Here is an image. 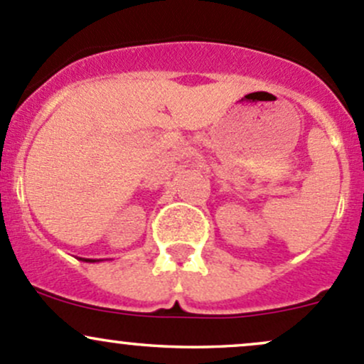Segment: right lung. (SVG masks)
Segmentation results:
<instances>
[{
	"label": "right lung",
	"instance_id": "right-lung-1",
	"mask_svg": "<svg viewBox=\"0 0 364 364\" xmlns=\"http://www.w3.org/2000/svg\"><path fill=\"white\" fill-rule=\"evenodd\" d=\"M85 262H94V259H85Z\"/></svg>",
	"mask_w": 364,
	"mask_h": 364
}]
</instances>
